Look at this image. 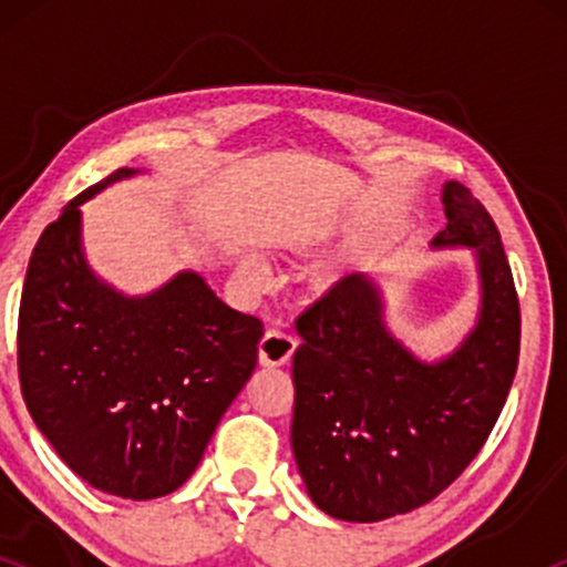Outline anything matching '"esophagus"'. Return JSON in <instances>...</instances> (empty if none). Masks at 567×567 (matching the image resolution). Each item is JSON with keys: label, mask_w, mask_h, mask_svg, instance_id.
<instances>
[{"label": "esophagus", "mask_w": 567, "mask_h": 567, "mask_svg": "<svg viewBox=\"0 0 567 567\" xmlns=\"http://www.w3.org/2000/svg\"><path fill=\"white\" fill-rule=\"evenodd\" d=\"M292 351H296V338L282 333V330H269L258 343V360L264 368H279L290 362Z\"/></svg>", "instance_id": "1"}]
</instances>
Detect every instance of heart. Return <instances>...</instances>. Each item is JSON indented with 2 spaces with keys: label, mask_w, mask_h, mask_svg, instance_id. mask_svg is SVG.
Segmentation results:
<instances>
[{
  "label": "heart",
  "mask_w": 567,
  "mask_h": 567,
  "mask_svg": "<svg viewBox=\"0 0 567 567\" xmlns=\"http://www.w3.org/2000/svg\"><path fill=\"white\" fill-rule=\"evenodd\" d=\"M239 279H243L245 288H250V290H264V285H266V271H264V266L256 264V261H250V258H247V261L239 264Z\"/></svg>",
  "instance_id": "heart-1"
}]
</instances>
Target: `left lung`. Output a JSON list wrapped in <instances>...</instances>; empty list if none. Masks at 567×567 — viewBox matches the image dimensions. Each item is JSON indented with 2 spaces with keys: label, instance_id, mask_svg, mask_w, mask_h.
<instances>
[{
  "label": "left lung",
  "instance_id": "1",
  "mask_svg": "<svg viewBox=\"0 0 567 567\" xmlns=\"http://www.w3.org/2000/svg\"><path fill=\"white\" fill-rule=\"evenodd\" d=\"M447 226L434 247L477 256V324L453 354L421 362L383 322L368 275L343 277L298 317L290 442L324 514L379 523L437 498L496 426L519 357V301L501 234L466 186L442 188Z\"/></svg>",
  "mask_w": 567,
  "mask_h": 567
}]
</instances>
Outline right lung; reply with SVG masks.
<instances>
[{
  "instance_id": "add662e5",
  "label": "right lung",
  "mask_w": 567,
  "mask_h": 567,
  "mask_svg": "<svg viewBox=\"0 0 567 567\" xmlns=\"http://www.w3.org/2000/svg\"><path fill=\"white\" fill-rule=\"evenodd\" d=\"M138 171H116L42 231L18 315V375L39 432L97 491L148 501L192 477L220 415L258 362L264 324L194 271L127 298L82 252L80 205Z\"/></svg>"
}]
</instances>
